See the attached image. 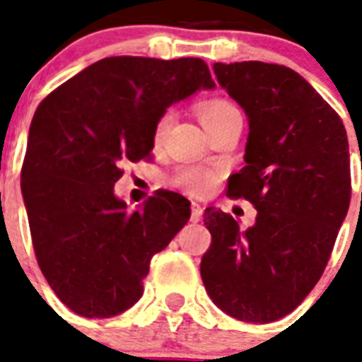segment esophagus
I'll return each instance as SVG.
<instances>
[{"instance_id": "1", "label": "esophagus", "mask_w": 362, "mask_h": 362, "mask_svg": "<svg viewBox=\"0 0 362 362\" xmlns=\"http://www.w3.org/2000/svg\"><path fill=\"white\" fill-rule=\"evenodd\" d=\"M201 220H203V206L199 203H192V221L197 223Z\"/></svg>"}]
</instances>
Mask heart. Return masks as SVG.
Returning a JSON list of instances; mask_svg holds the SVG:
<instances>
[{"instance_id": "heart-1", "label": "heart", "mask_w": 362, "mask_h": 362, "mask_svg": "<svg viewBox=\"0 0 362 362\" xmlns=\"http://www.w3.org/2000/svg\"><path fill=\"white\" fill-rule=\"evenodd\" d=\"M240 115L238 109L233 103L226 101V99H206L203 103L199 105V118L203 122L204 129L209 131L210 127H214L216 124H220L229 116ZM169 122V116H163L161 120H159L158 127H156V136H161L163 133L165 125ZM212 175L206 173V170L195 169V167H186V169H182L176 173L175 176V184L182 189H186V192L193 193V195H201V193L209 192L210 186H212Z\"/></svg>"}]
</instances>
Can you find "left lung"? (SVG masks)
<instances>
[{
	"mask_svg": "<svg viewBox=\"0 0 362 362\" xmlns=\"http://www.w3.org/2000/svg\"><path fill=\"white\" fill-rule=\"evenodd\" d=\"M220 86L247 116L246 167L227 195L257 210L242 231L233 216L204 210L212 235L201 278L235 320L270 323L297 308L331 257L351 197L346 127L331 105L286 65L214 64Z\"/></svg>",
	"mask_w": 362,
	"mask_h": 362,
	"instance_id": "left-lung-1",
	"label": "left lung"
}]
</instances>
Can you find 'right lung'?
Returning <instances> with one entry per match:
<instances>
[{
	"label": "right lung",
	"mask_w": 362,
	"mask_h": 362,
	"mask_svg": "<svg viewBox=\"0 0 362 362\" xmlns=\"http://www.w3.org/2000/svg\"><path fill=\"white\" fill-rule=\"evenodd\" d=\"M216 88L203 59H99L37 107L22 197L37 263L84 317H112L141 298L153 253L186 226L189 201L158 192L129 212L115 195L124 161L150 156L170 105Z\"/></svg>",
	"instance_id": "obj_1"
}]
</instances>
